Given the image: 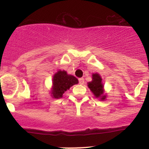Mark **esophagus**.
Returning <instances> with one entry per match:
<instances>
[{
  "label": "esophagus",
  "instance_id": "obj_1",
  "mask_svg": "<svg viewBox=\"0 0 149 149\" xmlns=\"http://www.w3.org/2000/svg\"><path fill=\"white\" fill-rule=\"evenodd\" d=\"M78 80H79V83H80V85H83V84H84L85 80H84V79H83V78H79V79H78Z\"/></svg>",
  "mask_w": 149,
  "mask_h": 149
}]
</instances>
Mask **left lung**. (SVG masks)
Instances as JSON below:
<instances>
[{
  "mask_svg": "<svg viewBox=\"0 0 149 149\" xmlns=\"http://www.w3.org/2000/svg\"><path fill=\"white\" fill-rule=\"evenodd\" d=\"M102 78L98 73L92 74V80L88 83V86L94 94L96 98H100L101 100H104L106 99L105 95H104V85L102 84Z\"/></svg>",
  "mask_w": 149,
  "mask_h": 149,
  "instance_id": "left-lung-1",
  "label": "left lung"
}]
</instances>
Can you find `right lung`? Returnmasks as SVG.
Returning <instances> with one entry per match:
<instances>
[{"label":"right lung","instance_id":"obj_1","mask_svg":"<svg viewBox=\"0 0 149 149\" xmlns=\"http://www.w3.org/2000/svg\"><path fill=\"white\" fill-rule=\"evenodd\" d=\"M78 80L75 76L69 75L65 71H58L53 76L52 96L55 99L62 97L63 94L73 85L78 84Z\"/></svg>","mask_w":149,"mask_h":149}]
</instances>
